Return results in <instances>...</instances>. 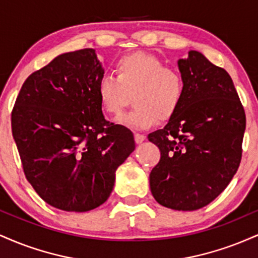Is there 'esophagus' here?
Instances as JSON below:
<instances>
[{"mask_svg": "<svg viewBox=\"0 0 258 258\" xmlns=\"http://www.w3.org/2000/svg\"><path fill=\"white\" fill-rule=\"evenodd\" d=\"M144 139H146V136H144V135H141V133H135V141H136V143H137V144L142 143Z\"/></svg>", "mask_w": 258, "mask_h": 258, "instance_id": "1", "label": "esophagus"}]
</instances>
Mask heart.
Listing matches in <instances>:
<instances>
[{
	"label": "heart",
	"mask_w": 258,
	"mask_h": 258,
	"mask_svg": "<svg viewBox=\"0 0 258 258\" xmlns=\"http://www.w3.org/2000/svg\"><path fill=\"white\" fill-rule=\"evenodd\" d=\"M116 78L99 80L97 93L103 109L119 115L133 94L136 108L116 120L136 130L149 128L158 120L166 121L178 110L184 96V81L179 72L146 53H135L117 60Z\"/></svg>",
	"instance_id": "heart-1"
}]
</instances>
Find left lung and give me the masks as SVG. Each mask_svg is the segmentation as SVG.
I'll return each instance as SVG.
<instances>
[{
	"label": "left lung",
	"instance_id": "8db88e82",
	"mask_svg": "<svg viewBox=\"0 0 258 258\" xmlns=\"http://www.w3.org/2000/svg\"><path fill=\"white\" fill-rule=\"evenodd\" d=\"M184 96L162 130L148 136L161 158L149 176L160 205L194 211L220 195L241 160L246 117L226 70L198 51L179 59Z\"/></svg>",
	"mask_w": 258,
	"mask_h": 258
}]
</instances>
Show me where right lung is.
Returning <instances> with one entry per match:
<instances>
[{"mask_svg": "<svg viewBox=\"0 0 258 258\" xmlns=\"http://www.w3.org/2000/svg\"><path fill=\"white\" fill-rule=\"evenodd\" d=\"M104 69L92 48L64 53L32 73L12 111L26 179L47 204L86 212L111 194L133 133L105 120L97 87Z\"/></svg>", "mask_w": 258, "mask_h": 258, "instance_id": "1", "label": "right lung"}]
</instances>
